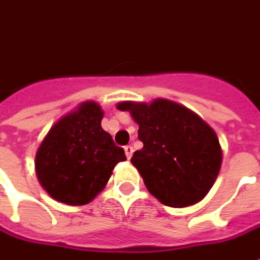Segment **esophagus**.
Returning <instances> with one entry per match:
<instances>
[{
    "label": "esophagus",
    "mask_w": 260,
    "mask_h": 260,
    "mask_svg": "<svg viewBox=\"0 0 260 260\" xmlns=\"http://www.w3.org/2000/svg\"><path fill=\"white\" fill-rule=\"evenodd\" d=\"M125 150V154H126V158L129 160L131 157H132V153H134V147L131 146V145H128V146L124 147Z\"/></svg>",
    "instance_id": "obj_1"
}]
</instances>
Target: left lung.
Instances as JSON below:
<instances>
[{
    "instance_id": "obj_1",
    "label": "left lung",
    "mask_w": 260,
    "mask_h": 260,
    "mask_svg": "<svg viewBox=\"0 0 260 260\" xmlns=\"http://www.w3.org/2000/svg\"><path fill=\"white\" fill-rule=\"evenodd\" d=\"M139 125L143 147L131 158L147 191L171 207L201 202L212 189L223 161L216 132L182 104L167 99L150 103L121 102Z\"/></svg>"
}]
</instances>
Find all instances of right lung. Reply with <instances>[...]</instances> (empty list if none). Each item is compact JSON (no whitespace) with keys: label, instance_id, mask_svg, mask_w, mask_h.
<instances>
[{"label":"right lung","instance_id":"add662e5","mask_svg":"<svg viewBox=\"0 0 260 260\" xmlns=\"http://www.w3.org/2000/svg\"><path fill=\"white\" fill-rule=\"evenodd\" d=\"M104 111L96 102L80 103L55 122L35 158L37 180L57 202L80 206L106 188L124 149L102 128Z\"/></svg>","mask_w":260,"mask_h":260}]
</instances>
